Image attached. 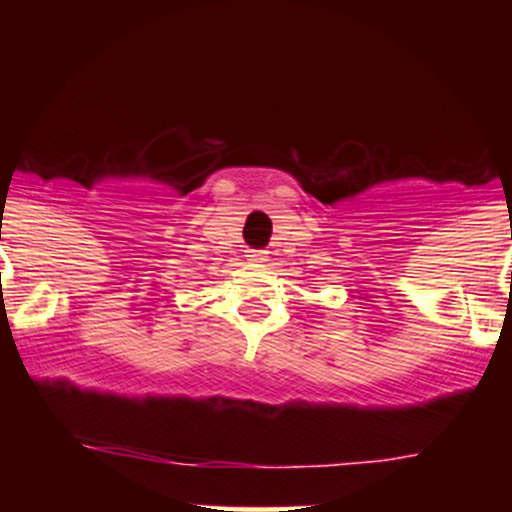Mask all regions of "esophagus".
Listing matches in <instances>:
<instances>
[{
  "label": "esophagus",
  "mask_w": 512,
  "mask_h": 512,
  "mask_svg": "<svg viewBox=\"0 0 512 512\" xmlns=\"http://www.w3.org/2000/svg\"><path fill=\"white\" fill-rule=\"evenodd\" d=\"M252 257H255V260H267V252H255V255H252Z\"/></svg>",
  "instance_id": "obj_1"
}]
</instances>
